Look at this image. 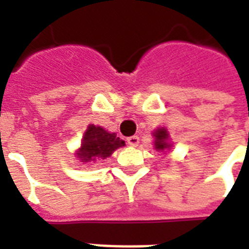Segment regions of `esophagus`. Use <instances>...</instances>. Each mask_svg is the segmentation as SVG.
<instances>
[{
  "instance_id": "1",
  "label": "esophagus",
  "mask_w": 249,
  "mask_h": 249,
  "mask_svg": "<svg viewBox=\"0 0 249 249\" xmlns=\"http://www.w3.org/2000/svg\"><path fill=\"white\" fill-rule=\"evenodd\" d=\"M128 143L130 144V146H138V143H140V137L138 136H132V137H128Z\"/></svg>"
}]
</instances>
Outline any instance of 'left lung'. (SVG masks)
<instances>
[{"instance_id":"8db88e82","label":"left lung","mask_w":249,"mask_h":249,"mask_svg":"<svg viewBox=\"0 0 249 249\" xmlns=\"http://www.w3.org/2000/svg\"><path fill=\"white\" fill-rule=\"evenodd\" d=\"M154 136H155V148L156 150H160V151H163V150H166V148L170 147V144L166 142L168 141V132H166L165 129H158L155 133H154Z\"/></svg>"}]
</instances>
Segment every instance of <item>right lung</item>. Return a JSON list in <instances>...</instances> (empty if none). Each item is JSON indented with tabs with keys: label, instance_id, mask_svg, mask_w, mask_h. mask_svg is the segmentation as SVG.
Returning <instances> with one entry per match:
<instances>
[{
	"label": "right lung",
	"instance_id": "right-lung-1",
	"mask_svg": "<svg viewBox=\"0 0 249 249\" xmlns=\"http://www.w3.org/2000/svg\"><path fill=\"white\" fill-rule=\"evenodd\" d=\"M125 142L116 137L115 133L106 132L105 129L95 125H89L84 134L81 148L77 152V158L83 163H90L106 159L112 155L116 148L124 146Z\"/></svg>",
	"mask_w": 249,
	"mask_h": 249
}]
</instances>
